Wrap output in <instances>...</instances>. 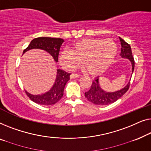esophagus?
<instances>
[{
  "instance_id": "obj_1",
  "label": "esophagus",
  "mask_w": 151,
  "mask_h": 151,
  "mask_svg": "<svg viewBox=\"0 0 151 151\" xmlns=\"http://www.w3.org/2000/svg\"><path fill=\"white\" fill-rule=\"evenodd\" d=\"M78 76H80V75H78V74H75V73H73V74H71L70 75V78H77Z\"/></svg>"
}]
</instances>
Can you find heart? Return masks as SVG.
<instances>
[{
	"instance_id": "heart-1",
	"label": "heart",
	"mask_w": 151,
	"mask_h": 151,
	"mask_svg": "<svg viewBox=\"0 0 151 151\" xmlns=\"http://www.w3.org/2000/svg\"><path fill=\"white\" fill-rule=\"evenodd\" d=\"M118 52V46L111 39H86L74 44L72 49L64 48L59 55V62L64 68L73 70L82 61L88 71L97 75L107 70Z\"/></svg>"
}]
</instances>
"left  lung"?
Segmentation results:
<instances>
[{"instance_id": "obj_1", "label": "left lung", "mask_w": 151, "mask_h": 151, "mask_svg": "<svg viewBox=\"0 0 151 151\" xmlns=\"http://www.w3.org/2000/svg\"><path fill=\"white\" fill-rule=\"evenodd\" d=\"M121 44V52L120 55L122 58H127L130 60L132 64V74L134 70L135 61L133 59L131 48L128 43H127L121 37H119ZM99 78L97 77L92 82L90 89L88 92H85V96L91 103L98 105H106L113 103L117 100L122 97L127 91H128L129 86H130V81L129 83L121 90L116 91L114 92H107L102 90L99 86Z\"/></svg>"}]
</instances>
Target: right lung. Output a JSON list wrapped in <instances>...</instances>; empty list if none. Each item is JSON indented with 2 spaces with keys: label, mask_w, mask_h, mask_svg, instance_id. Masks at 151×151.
Listing matches in <instances>:
<instances>
[{
  "label": "right lung",
  "mask_w": 151,
  "mask_h": 151,
  "mask_svg": "<svg viewBox=\"0 0 151 151\" xmlns=\"http://www.w3.org/2000/svg\"><path fill=\"white\" fill-rule=\"evenodd\" d=\"M64 40L61 38L40 37L33 39L23 51V54L33 48H40L50 53L57 62L59 49ZM70 73L57 69L56 80L52 88L48 92L41 95H32L25 91L28 97L34 103L43 105H51L57 103L63 96V90L66 83L70 79Z\"/></svg>",
  "instance_id": "obj_1"
}]
</instances>
